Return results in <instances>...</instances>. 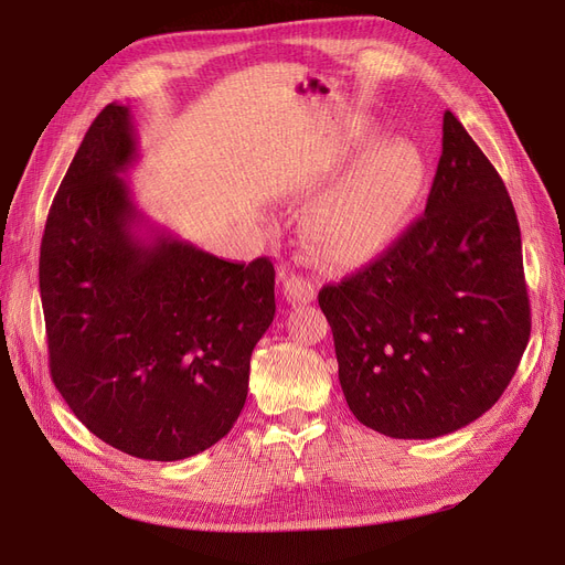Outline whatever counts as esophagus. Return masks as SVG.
<instances>
[{
	"mask_svg": "<svg viewBox=\"0 0 565 565\" xmlns=\"http://www.w3.org/2000/svg\"><path fill=\"white\" fill-rule=\"evenodd\" d=\"M316 284L302 275L288 273L284 275V295L290 305H307L316 300Z\"/></svg>",
	"mask_w": 565,
	"mask_h": 565,
	"instance_id": "34e87169",
	"label": "esophagus"
}]
</instances>
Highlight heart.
Listing matches in <instances>:
<instances>
[{
  "label": "heart",
  "instance_id": "b5f03b06",
  "mask_svg": "<svg viewBox=\"0 0 565 565\" xmlns=\"http://www.w3.org/2000/svg\"><path fill=\"white\" fill-rule=\"evenodd\" d=\"M424 181L426 167L417 148L407 141L384 143L313 203L305 220L307 237L337 263L373 258L403 228Z\"/></svg>",
  "mask_w": 565,
  "mask_h": 565
}]
</instances>
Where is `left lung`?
I'll return each mask as SVG.
<instances>
[{
    "instance_id": "obj_1",
    "label": "left lung",
    "mask_w": 565,
    "mask_h": 565,
    "mask_svg": "<svg viewBox=\"0 0 565 565\" xmlns=\"http://www.w3.org/2000/svg\"><path fill=\"white\" fill-rule=\"evenodd\" d=\"M339 382L364 426L433 439L477 422L531 334L520 224L501 175L447 109L426 213L318 292Z\"/></svg>"
}]
</instances>
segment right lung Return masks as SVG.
Listing matches in <instances>:
<instances>
[{
  "instance_id": "obj_1",
  "label": "right lung",
  "mask_w": 565,
  "mask_h": 565,
  "mask_svg": "<svg viewBox=\"0 0 565 565\" xmlns=\"http://www.w3.org/2000/svg\"><path fill=\"white\" fill-rule=\"evenodd\" d=\"M137 156L130 109L107 105L52 201L39 284L52 382L75 417L118 451L171 462L241 417L275 267L148 224L124 181Z\"/></svg>"
}]
</instances>
